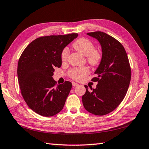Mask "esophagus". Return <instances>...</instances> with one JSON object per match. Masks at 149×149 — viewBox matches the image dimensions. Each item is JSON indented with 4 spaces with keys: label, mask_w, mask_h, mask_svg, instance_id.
Listing matches in <instances>:
<instances>
[{
    "label": "esophagus",
    "mask_w": 149,
    "mask_h": 149,
    "mask_svg": "<svg viewBox=\"0 0 149 149\" xmlns=\"http://www.w3.org/2000/svg\"><path fill=\"white\" fill-rule=\"evenodd\" d=\"M78 84H77V83H75V82H72V85L74 87H77V86H78Z\"/></svg>",
    "instance_id": "obj_1"
}]
</instances>
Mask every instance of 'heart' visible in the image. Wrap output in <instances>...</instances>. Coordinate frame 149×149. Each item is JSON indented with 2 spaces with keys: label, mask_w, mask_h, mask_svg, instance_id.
Wrapping results in <instances>:
<instances>
[{
  "label": "heart",
  "mask_w": 149,
  "mask_h": 149,
  "mask_svg": "<svg viewBox=\"0 0 149 149\" xmlns=\"http://www.w3.org/2000/svg\"><path fill=\"white\" fill-rule=\"evenodd\" d=\"M74 49L79 53L87 56L88 63L92 66L99 65L101 61L102 54L99 50L95 49L94 44L86 38H80L75 41L73 44ZM69 54V50L65 48L62 50L61 53V60L62 62H65ZM89 70L87 67L77 68L71 69L68 72L70 77L74 80H80L81 78L88 75Z\"/></svg>",
  "instance_id": "obj_1"
}]
</instances>
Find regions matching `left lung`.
I'll return each mask as SVG.
<instances>
[{
	"mask_svg": "<svg viewBox=\"0 0 149 149\" xmlns=\"http://www.w3.org/2000/svg\"><path fill=\"white\" fill-rule=\"evenodd\" d=\"M99 41L102 59L91 81L98 82L96 89H88L82 97L85 110L93 114L104 116L112 112L124 99L130 84L131 67L123 45L102 31L88 33Z\"/></svg>",
	"mask_w": 149,
	"mask_h": 149,
	"instance_id": "left-lung-1",
	"label": "left lung"
}]
</instances>
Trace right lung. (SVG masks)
<instances>
[{
	"instance_id": "right-lung-1",
	"label": "right lung",
	"mask_w": 149,
	"mask_h": 149,
	"mask_svg": "<svg viewBox=\"0 0 149 149\" xmlns=\"http://www.w3.org/2000/svg\"><path fill=\"white\" fill-rule=\"evenodd\" d=\"M77 37V33L40 37L20 56L17 72L21 94L37 114L52 116L64 107L72 84L65 81L56 85L52 75L55 68L62 65V50Z\"/></svg>"
}]
</instances>
